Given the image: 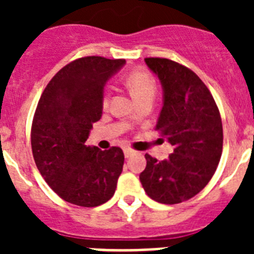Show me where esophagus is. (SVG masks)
Returning a JSON list of instances; mask_svg holds the SVG:
<instances>
[{
  "mask_svg": "<svg viewBox=\"0 0 254 254\" xmlns=\"http://www.w3.org/2000/svg\"><path fill=\"white\" fill-rule=\"evenodd\" d=\"M123 152H125V156H126V158H127V159H128V158H131L132 155L134 154V151H133V150H131V149H127V147H126V149L123 150Z\"/></svg>",
  "mask_w": 254,
  "mask_h": 254,
  "instance_id": "34e87169",
  "label": "esophagus"
}]
</instances>
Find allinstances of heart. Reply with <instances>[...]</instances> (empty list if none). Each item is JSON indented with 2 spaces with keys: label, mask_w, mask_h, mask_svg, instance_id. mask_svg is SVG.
<instances>
[{
  "label": "heart",
  "mask_w": 254,
  "mask_h": 254,
  "mask_svg": "<svg viewBox=\"0 0 254 254\" xmlns=\"http://www.w3.org/2000/svg\"><path fill=\"white\" fill-rule=\"evenodd\" d=\"M125 82L131 95L133 96V99L137 103L145 99H154L155 93H156V82L147 69H132L131 72H128V75L126 76ZM108 103H109V93L105 91L104 96H103V105L107 107ZM132 120H136V117H133Z\"/></svg>",
  "instance_id": "1"
}]
</instances>
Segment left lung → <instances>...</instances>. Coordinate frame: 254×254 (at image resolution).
Wrapping results in <instances>:
<instances>
[{"label": "left lung", "instance_id": "left-lung-1", "mask_svg": "<svg viewBox=\"0 0 254 254\" xmlns=\"http://www.w3.org/2000/svg\"><path fill=\"white\" fill-rule=\"evenodd\" d=\"M163 87L156 129L174 152L159 161L149 154L140 182L150 198L174 205L192 198L214 176L223 152V125L214 98L202 80L167 58H145Z\"/></svg>", "mask_w": 254, "mask_h": 254}]
</instances>
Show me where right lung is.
Returning <instances> with one entry per match:
<instances>
[{
  "mask_svg": "<svg viewBox=\"0 0 254 254\" xmlns=\"http://www.w3.org/2000/svg\"><path fill=\"white\" fill-rule=\"evenodd\" d=\"M125 64V60L78 58L60 69L40 96L31 126L33 156L44 181L67 202L95 207L116 192L123 151H103L85 141L102 118L105 84Z\"/></svg>",
  "mask_w": 254,
  "mask_h": 254,
  "instance_id": "add662e5",
  "label": "right lung"
}]
</instances>
